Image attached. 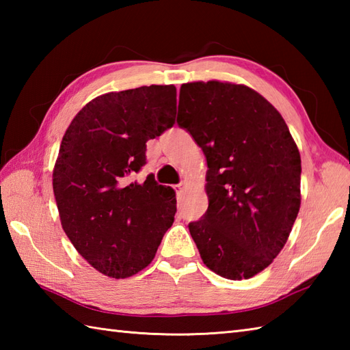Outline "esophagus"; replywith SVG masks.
I'll use <instances>...</instances> for the list:
<instances>
[{
    "mask_svg": "<svg viewBox=\"0 0 350 350\" xmlns=\"http://www.w3.org/2000/svg\"><path fill=\"white\" fill-rule=\"evenodd\" d=\"M176 188H177V191H183L185 188H187V182L182 180L180 183H177V185H176Z\"/></svg>",
    "mask_w": 350,
    "mask_h": 350,
    "instance_id": "1",
    "label": "esophagus"
}]
</instances>
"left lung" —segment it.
<instances>
[{
  "instance_id": "1",
  "label": "left lung",
  "mask_w": 350,
  "mask_h": 350,
  "mask_svg": "<svg viewBox=\"0 0 350 350\" xmlns=\"http://www.w3.org/2000/svg\"><path fill=\"white\" fill-rule=\"evenodd\" d=\"M177 124L209 168V207L188 226L200 256L224 278L254 277L280 254L301 206V156L284 118L250 87L209 81L180 87Z\"/></svg>"
}]
</instances>
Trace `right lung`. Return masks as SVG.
<instances>
[{
	"mask_svg": "<svg viewBox=\"0 0 350 350\" xmlns=\"http://www.w3.org/2000/svg\"><path fill=\"white\" fill-rule=\"evenodd\" d=\"M176 87L107 93L66 131L52 185L64 233L94 269L126 278L152 262L176 213L174 191L153 176L131 183L146 143L173 128Z\"/></svg>",
	"mask_w": 350,
	"mask_h": 350,
	"instance_id": "add662e5",
	"label": "right lung"
}]
</instances>
